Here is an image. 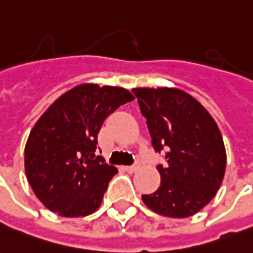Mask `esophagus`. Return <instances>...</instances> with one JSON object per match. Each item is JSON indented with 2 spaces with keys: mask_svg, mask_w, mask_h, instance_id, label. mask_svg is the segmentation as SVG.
<instances>
[{
  "mask_svg": "<svg viewBox=\"0 0 253 253\" xmlns=\"http://www.w3.org/2000/svg\"><path fill=\"white\" fill-rule=\"evenodd\" d=\"M139 169V165H130V167H125V170L126 172H129V173H133V172H136Z\"/></svg>",
  "mask_w": 253,
  "mask_h": 253,
  "instance_id": "obj_1",
  "label": "esophagus"
}]
</instances>
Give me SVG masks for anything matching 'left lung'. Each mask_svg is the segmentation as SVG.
Segmentation results:
<instances>
[{"mask_svg": "<svg viewBox=\"0 0 253 253\" xmlns=\"http://www.w3.org/2000/svg\"><path fill=\"white\" fill-rule=\"evenodd\" d=\"M151 143L165 151L161 184L143 194L146 207L167 217L193 216L211 203L226 170V149L208 110L177 88H133Z\"/></svg>", "mask_w": 253, "mask_h": 253, "instance_id": "obj_1", "label": "left lung"}]
</instances>
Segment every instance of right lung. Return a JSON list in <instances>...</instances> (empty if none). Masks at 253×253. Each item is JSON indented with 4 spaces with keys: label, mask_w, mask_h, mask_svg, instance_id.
Listing matches in <instances>:
<instances>
[{
    "label": "right lung",
    "mask_w": 253,
    "mask_h": 253,
    "mask_svg": "<svg viewBox=\"0 0 253 253\" xmlns=\"http://www.w3.org/2000/svg\"><path fill=\"white\" fill-rule=\"evenodd\" d=\"M133 99L121 86L81 84L40 117L26 143L24 169L34 194L48 210L80 217L100 207L117 168L95 156L97 133L109 114Z\"/></svg>",
    "instance_id": "right-lung-1"
}]
</instances>
